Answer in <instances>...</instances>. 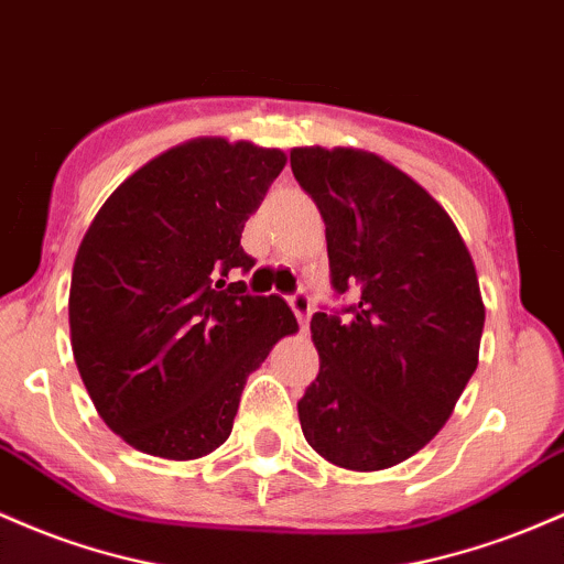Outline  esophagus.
I'll list each match as a JSON object with an SVG mask.
<instances>
[{"instance_id":"34e87169","label":"esophagus","mask_w":564,"mask_h":564,"mask_svg":"<svg viewBox=\"0 0 564 564\" xmlns=\"http://www.w3.org/2000/svg\"><path fill=\"white\" fill-rule=\"evenodd\" d=\"M289 305H292L296 321H300V326H302V329H305L307 318H311V313H313L311 296H307V292H302V289H300V292L289 294Z\"/></svg>"}]
</instances>
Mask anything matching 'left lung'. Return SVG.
Listing matches in <instances>:
<instances>
[{
    "label": "left lung",
    "mask_w": 564,
    "mask_h": 564,
    "mask_svg": "<svg viewBox=\"0 0 564 564\" xmlns=\"http://www.w3.org/2000/svg\"><path fill=\"white\" fill-rule=\"evenodd\" d=\"M326 225L334 294L313 315L318 377L296 401L307 444L350 471H380L442 431L479 361L476 270L447 212L372 152L292 150Z\"/></svg>",
    "instance_id": "left-lung-1"
}]
</instances>
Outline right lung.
Returning <instances> with one entry per match:
<instances>
[{
  "instance_id": "right-lung-1",
  "label": "right lung",
  "mask_w": 564,
  "mask_h": 564,
  "mask_svg": "<svg viewBox=\"0 0 564 564\" xmlns=\"http://www.w3.org/2000/svg\"><path fill=\"white\" fill-rule=\"evenodd\" d=\"M286 165L281 150L195 139L120 184L72 270L79 377L111 431L141 453L195 460L227 442L246 380L296 318L253 296L246 219Z\"/></svg>"
}]
</instances>
